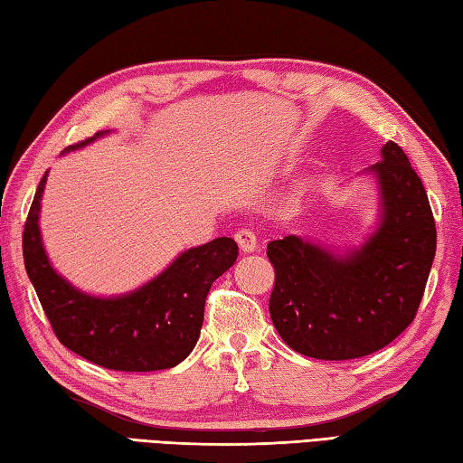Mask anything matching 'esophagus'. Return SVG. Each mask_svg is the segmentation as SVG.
I'll return each instance as SVG.
<instances>
[{
	"label": "esophagus",
	"mask_w": 463,
	"mask_h": 463,
	"mask_svg": "<svg viewBox=\"0 0 463 463\" xmlns=\"http://www.w3.org/2000/svg\"><path fill=\"white\" fill-rule=\"evenodd\" d=\"M235 241H238V246L241 248V251L250 254V251H254L256 246H258V235H256L254 230L241 228V230L235 232Z\"/></svg>",
	"instance_id": "esophagus-1"
}]
</instances>
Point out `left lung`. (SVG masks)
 Returning a JSON list of instances; mask_svg holds the SVG:
<instances>
[{
    "mask_svg": "<svg viewBox=\"0 0 463 463\" xmlns=\"http://www.w3.org/2000/svg\"><path fill=\"white\" fill-rule=\"evenodd\" d=\"M377 175L383 222L348 258L296 235L268 243L276 282L269 317L296 353L348 361L377 353L403 333L420 308L435 256V220L421 179L389 141Z\"/></svg>",
    "mask_w": 463,
    "mask_h": 463,
    "instance_id": "8db88e82",
    "label": "left lung"
}]
</instances>
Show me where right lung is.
I'll use <instances>...</instances> for the list:
<instances>
[{
	"instance_id": "obj_1",
	"label": "right lung",
	"mask_w": 463,
	"mask_h": 463,
	"mask_svg": "<svg viewBox=\"0 0 463 463\" xmlns=\"http://www.w3.org/2000/svg\"><path fill=\"white\" fill-rule=\"evenodd\" d=\"M96 133L68 149L89 145ZM43 173L24 225V264L52 330L70 351L99 367L127 373L171 369L194 351L209 288L238 258V243L217 238L191 248L155 280L118 298H94L52 269L42 246L38 213Z\"/></svg>"
}]
</instances>
